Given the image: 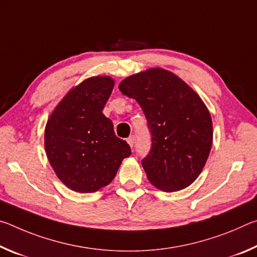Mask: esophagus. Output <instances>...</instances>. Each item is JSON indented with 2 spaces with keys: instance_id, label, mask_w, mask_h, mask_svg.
Returning a JSON list of instances; mask_svg holds the SVG:
<instances>
[{
  "instance_id": "34e87169",
  "label": "esophagus",
  "mask_w": 257,
  "mask_h": 257,
  "mask_svg": "<svg viewBox=\"0 0 257 257\" xmlns=\"http://www.w3.org/2000/svg\"><path fill=\"white\" fill-rule=\"evenodd\" d=\"M127 143L129 144V146L133 149L134 144H135V137H134V136H130L129 138H127Z\"/></svg>"
}]
</instances>
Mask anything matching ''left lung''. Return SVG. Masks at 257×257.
<instances>
[{"label":"left lung","instance_id":"8db88e82","mask_svg":"<svg viewBox=\"0 0 257 257\" xmlns=\"http://www.w3.org/2000/svg\"><path fill=\"white\" fill-rule=\"evenodd\" d=\"M119 89L141 105L152 134L142 161L147 179L172 193L197 179L210 155L213 124L199 95L175 73L151 68L120 82Z\"/></svg>","mask_w":257,"mask_h":257}]
</instances>
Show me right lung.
Segmentation results:
<instances>
[{
  "label": "right lung",
  "instance_id": "right-lung-1",
  "mask_svg": "<svg viewBox=\"0 0 257 257\" xmlns=\"http://www.w3.org/2000/svg\"><path fill=\"white\" fill-rule=\"evenodd\" d=\"M113 87L110 76L87 78L64 95L47 119V159L61 182L77 193L107 186L122 160L132 154L102 112Z\"/></svg>",
  "mask_w": 257,
  "mask_h": 257
}]
</instances>
